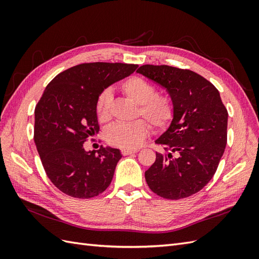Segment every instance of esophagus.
<instances>
[{"instance_id":"34e87169","label":"esophagus","mask_w":259,"mask_h":259,"mask_svg":"<svg viewBox=\"0 0 259 259\" xmlns=\"http://www.w3.org/2000/svg\"><path fill=\"white\" fill-rule=\"evenodd\" d=\"M121 152H122L123 155H128V154H132V153H136L137 150H133V149H122Z\"/></svg>"}]
</instances>
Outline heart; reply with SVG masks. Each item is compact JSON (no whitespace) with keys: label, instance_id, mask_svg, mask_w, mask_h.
I'll list each match as a JSON object with an SVG mask.
<instances>
[{"label":"heart","instance_id":"obj_1","mask_svg":"<svg viewBox=\"0 0 259 259\" xmlns=\"http://www.w3.org/2000/svg\"><path fill=\"white\" fill-rule=\"evenodd\" d=\"M121 91L133 103L138 105V115L150 122L155 128H165L174 117V101L167 95L156 94L154 85L140 76H131L121 85ZM112 95L109 91L100 94L96 112L100 122L111 117ZM150 133V125L145 120L132 123H116L107 131L109 144L123 149H135L144 143Z\"/></svg>","mask_w":259,"mask_h":259}]
</instances>
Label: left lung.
Segmentation results:
<instances>
[{"mask_svg": "<svg viewBox=\"0 0 259 259\" xmlns=\"http://www.w3.org/2000/svg\"><path fill=\"white\" fill-rule=\"evenodd\" d=\"M136 72L165 89L175 106L169 127L155 140L165 152H156L146 182L164 199L190 197L213 178L224 154L227 109L215 86L191 70L144 65Z\"/></svg>", "mask_w": 259, "mask_h": 259, "instance_id": "8db88e82", "label": "left lung"}]
</instances>
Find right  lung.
I'll return each mask as SVG.
<instances>
[{
	"label": "right lung",
	"mask_w": 259,
	"mask_h": 259,
	"mask_svg": "<svg viewBox=\"0 0 259 259\" xmlns=\"http://www.w3.org/2000/svg\"><path fill=\"white\" fill-rule=\"evenodd\" d=\"M137 65L90 62L59 73L46 86L34 110V143L43 167L60 191L90 199L113 178L119 149L86 151V138L99 132L96 106L100 94L128 76Z\"/></svg>",
	"instance_id": "right-lung-1"
}]
</instances>
